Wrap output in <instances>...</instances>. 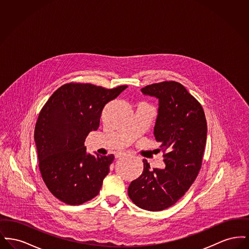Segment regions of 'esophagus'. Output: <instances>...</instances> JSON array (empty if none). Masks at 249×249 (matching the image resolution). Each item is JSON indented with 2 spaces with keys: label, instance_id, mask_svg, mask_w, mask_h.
<instances>
[{
  "label": "esophagus",
  "instance_id": "34e87169",
  "mask_svg": "<svg viewBox=\"0 0 249 249\" xmlns=\"http://www.w3.org/2000/svg\"><path fill=\"white\" fill-rule=\"evenodd\" d=\"M125 155H126V152H119V153L116 155V158H121V157H123Z\"/></svg>",
  "mask_w": 249,
  "mask_h": 249
}]
</instances>
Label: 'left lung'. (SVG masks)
Returning <instances> with one entry per match:
<instances>
[{"instance_id": "left-lung-1", "label": "left lung", "mask_w": 249, "mask_h": 249, "mask_svg": "<svg viewBox=\"0 0 249 249\" xmlns=\"http://www.w3.org/2000/svg\"><path fill=\"white\" fill-rule=\"evenodd\" d=\"M141 91L159 101L153 133L165 167L151 170L142 160V175L131 181L128 194L140 208L156 212L174 205L197 178L207 124L201 105L180 83L152 84Z\"/></svg>"}]
</instances>
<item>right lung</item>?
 <instances>
[{
	"instance_id": "add662e5",
	"label": "right lung",
	"mask_w": 249,
	"mask_h": 249,
	"mask_svg": "<svg viewBox=\"0 0 249 249\" xmlns=\"http://www.w3.org/2000/svg\"><path fill=\"white\" fill-rule=\"evenodd\" d=\"M127 88L65 84L41 110L35 130L39 168L48 190L59 201L78 205L99 194L115 157L87 153L85 140L98 130L105 106Z\"/></svg>"
}]
</instances>
